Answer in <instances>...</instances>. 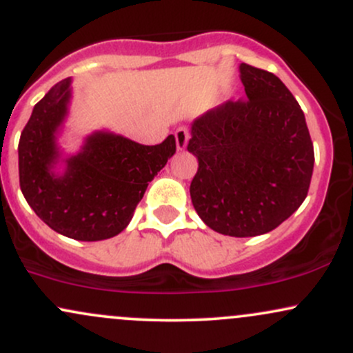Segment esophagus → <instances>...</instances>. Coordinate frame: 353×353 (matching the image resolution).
<instances>
[{"label": "esophagus", "instance_id": "esophagus-1", "mask_svg": "<svg viewBox=\"0 0 353 353\" xmlns=\"http://www.w3.org/2000/svg\"><path fill=\"white\" fill-rule=\"evenodd\" d=\"M174 137H176L177 149H179V151H184V149L188 148L189 137H190L189 129L185 128V125H181V128H177L176 132H174Z\"/></svg>", "mask_w": 353, "mask_h": 353}]
</instances>
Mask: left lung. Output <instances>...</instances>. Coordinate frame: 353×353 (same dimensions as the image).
I'll use <instances>...</instances> for the list:
<instances>
[{"mask_svg":"<svg viewBox=\"0 0 353 353\" xmlns=\"http://www.w3.org/2000/svg\"><path fill=\"white\" fill-rule=\"evenodd\" d=\"M247 99L194 121L188 151L199 161L190 199L210 229L232 237L270 232L301 208L314 144L301 106L272 72L242 63Z\"/></svg>","mask_w":353,"mask_h":353,"instance_id":"obj_1","label":"left lung"}]
</instances>
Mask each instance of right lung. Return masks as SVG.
I'll list each match as a JSON object with an SVG mask.
<instances>
[{
    "label": "right lung",
    "mask_w": 353,
    "mask_h": 353,
    "mask_svg": "<svg viewBox=\"0 0 353 353\" xmlns=\"http://www.w3.org/2000/svg\"><path fill=\"white\" fill-rule=\"evenodd\" d=\"M71 78L54 84L36 104L19 137V185L44 224L76 241H104L128 228L148 184L176 152V139L144 145L112 132H94L64 174L56 132L68 114Z\"/></svg>",
    "instance_id": "add662e5"
}]
</instances>
